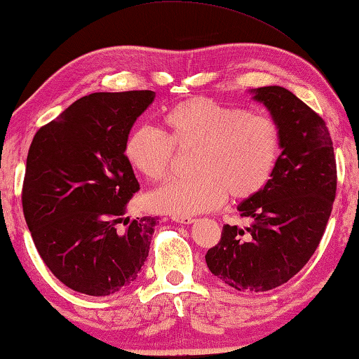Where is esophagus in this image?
<instances>
[{
  "label": "esophagus",
  "mask_w": 359,
  "mask_h": 359,
  "mask_svg": "<svg viewBox=\"0 0 359 359\" xmlns=\"http://www.w3.org/2000/svg\"><path fill=\"white\" fill-rule=\"evenodd\" d=\"M172 220H174V222H177V223L190 224V223H193V222H194V218H193V217H190V215H174V217H172Z\"/></svg>",
  "instance_id": "1"
}]
</instances>
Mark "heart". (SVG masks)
<instances>
[{
    "instance_id": "b5f03b06",
    "label": "heart",
    "mask_w": 359,
    "mask_h": 359,
    "mask_svg": "<svg viewBox=\"0 0 359 359\" xmlns=\"http://www.w3.org/2000/svg\"><path fill=\"white\" fill-rule=\"evenodd\" d=\"M163 121L165 135L154 126H137L123 147L128 165L151 182L168 179L174 149L194 150L193 177L169 182L149 196L156 212L199 214L222 205L226 194L245 201L263 191L274 175L282 130L271 115L194 96L172 106Z\"/></svg>"
}]
</instances>
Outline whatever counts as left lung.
<instances>
[{
	"mask_svg": "<svg viewBox=\"0 0 359 359\" xmlns=\"http://www.w3.org/2000/svg\"><path fill=\"white\" fill-rule=\"evenodd\" d=\"M282 130V154L269 184L241 203L247 228L224 224L205 253L212 274L238 291H269L294 277L323 238L337 188L325 120L290 90H255Z\"/></svg>",
	"mask_w": 359,
	"mask_h": 359,
	"instance_id": "1",
	"label": "left lung"
}]
</instances>
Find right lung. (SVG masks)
Instances as JSON below:
<instances>
[{
    "label": "right lung",
    "mask_w": 359,
    "mask_h": 359,
    "mask_svg": "<svg viewBox=\"0 0 359 359\" xmlns=\"http://www.w3.org/2000/svg\"><path fill=\"white\" fill-rule=\"evenodd\" d=\"M154 98L150 90L83 96L29 145L23 215L42 261L79 293L128 287L149 257L158 217H125L139 182L123 147Z\"/></svg>",
    "instance_id": "obj_1"
}]
</instances>
